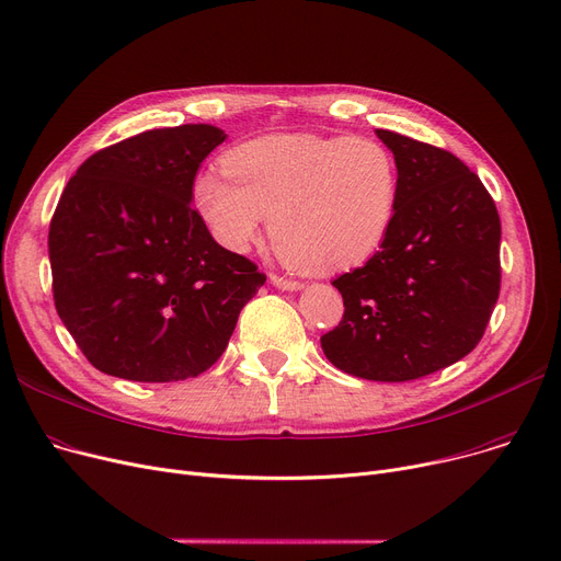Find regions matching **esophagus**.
I'll return each instance as SVG.
<instances>
[{
  "label": "esophagus",
  "instance_id": "obj_1",
  "mask_svg": "<svg viewBox=\"0 0 561 561\" xmlns=\"http://www.w3.org/2000/svg\"><path fill=\"white\" fill-rule=\"evenodd\" d=\"M271 282L277 286V288H284V290H300L305 284L298 282V279H288V277H282L277 273L271 275Z\"/></svg>",
  "mask_w": 561,
  "mask_h": 561
}]
</instances>
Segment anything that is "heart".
Returning a JSON list of instances; mask_svg holds the SVG:
<instances>
[{
	"label": "heart",
	"mask_w": 561,
	"mask_h": 561,
	"mask_svg": "<svg viewBox=\"0 0 561 561\" xmlns=\"http://www.w3.org/2000/svg\"><path fill=\"white\" fill-rule=\"evenodd\" d=\"M204 170L193 202L216 241L250 250L271 216L277 254L302 273H336L387 239L398 204V165L385 145L347 136L275 134L236 145Z\"/></svg>",
	"instance_id": "heart-1"
}]
</instances>
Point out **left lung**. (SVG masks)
<instances>
[{
    "label": "left lung",
    "mask_w": 561,
    "mask_h": 561,
    "mask_svg": "<svg viewBox=\"0 0 561 561\" xmlns=\"http://www.w3.org/2000/svg\"><path fill=\"white\" fill-rule=\"evenodd\" d=\"M396 157L398 204L387 239L362 268L336 277L343 318L320 336L343 373L409 381L480 343L500 296V216L448 150L377 129Z\"/></svg>",
    "instance_id": "obj_1"
}]
</instances>
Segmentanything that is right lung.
I'll return each mask as SVG.
<instances>
[{
    "label": "right lung",
    "mask_w": 561,
    "mask_h": 561,
    "mask_svg": "<svg viewBox=\"0 0 561 561\" xmlns=\"http://www.w3.org/2000/svg\"><path fill=\"white\" fill-rule=\"evenodd\" d=\"M225 138L211 125L142 131L88 157L58 199L54 305L98 370L131 381L202 375L263 286L191 204L199 163Z\"/></svg>",
    "instance_id": "obj_1"
}]
</instances>
